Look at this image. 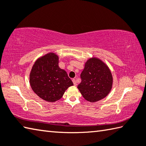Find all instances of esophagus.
I'll use <instances>...</instances> for the list:
<instances>
[{"label": "esophagus", "instance_id": "34e87169", "mask_svg": "<svg viewBox=\"0 0 146 146\" xmlns=\"http://www.w3.org/2000/svg\"><path fill=\"white\" fill-rule=\"evenodd\" d=\"M72 81H73V82L74 86H76V81L75 79H73Z\"/></svg>", "mask_w": 146, "mask_h": 146}]
</instances>
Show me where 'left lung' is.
Here are the masks:
<instances>
[{"instance_id":"obj_1","label":"left lung","mask_w":146,"mask_h":146,"mask_svg":"<svg viewBox=\"0 0 146 146\" xmlns=\"http://www.w3.org/2000/svg\"><path fill=\"white\" fill-rule=\"evenodd\" d=\"M78 89L88 102L94 103L104 98L112 87V73L108 66L100 59L91 58L85 64L80 75Z\"/></svg>"}]
</instances>
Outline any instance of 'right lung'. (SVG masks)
I'll return each mask as SVG.
<instances>
[{
    "mask_svg": "<svg viewBox=\"0 0 146 146\" xmlns=\"http://www.w3.org/2000/svg\"><path fill=\"white\" fill-rule=\"evenodd\" d=\"M33 91L41 99L55 102L62 97L73 82L67 73L59 67V57L49 53L36 60L30 73Z\"/></svg>",
    "mask_w": 146,
    "mask_h": 146,
    "instance_id": "obj_1",
    "label": "right lung"
}]
</instances>
